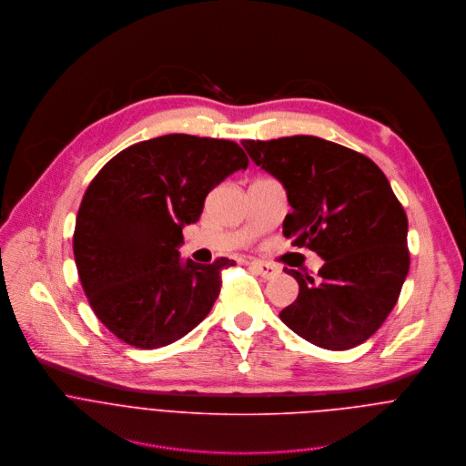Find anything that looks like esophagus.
<instances>
[{"mask_svg": "<svg viewBox=\"0 0 466 466\" xmlns=\"http://www.w3.org/2000/svg\"><path fill=\"white\" fill-rule=\"evenodd\" d=\"M248 264H249L251 269H255V271H257L260 277H264V279H273V277H277V275L280 273V269H279L275 264H271V262L249 260Z\"/></svg>", "mask_w": 466, "mask_h": 466, "instance_id": "obj_1", "label": "esophagus"}]
</instances>
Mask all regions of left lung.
I'll use <instances>...</instances> for the list:
<instances>
[{"label":"left lung","mask_w":466,"mask_h":466,"mask_svg":"<svg viewBox=\"0 0 466 466\" xmlns=\"http://www.w3.org/2000/svg\"><path fill=\"white\" fill-rule=\"evenodd\" d=\"M242 146L286 187L293 211L284 237L324 258L317 279L284 268L299 297L280 320L326 350L362 344L393 309L410 268L408 218L388 178L368 157L319 137Z\"/></svg>","instance_id":"8db88e82"}]
</instances>
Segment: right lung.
<instances>
[{"mask_svg": "<svg viewBox=\"0 0 466 466\" xmlns=\"http://www.w3.org/2000/svg\"><path fill=\"white\" fill-rule=\"evenodd\" d=\"M248 164L231 140L166 135L124 149L93 178L73 249L89 304L113 335L155 350L208 317L222 269L235 262H184L182 228L200 218L215 186Z\"/></svg>", "mask_w": 466, "mask_h": 466, "instance_id": "right-lung-1", "label": "right lung"}]
</instances>
